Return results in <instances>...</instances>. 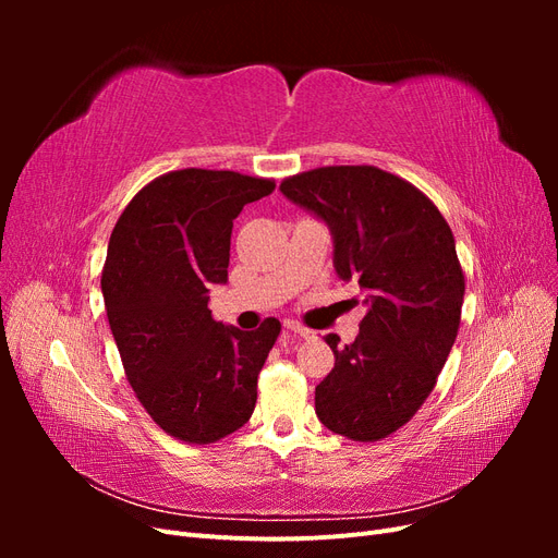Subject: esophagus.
Returning <instances> with one entry per match:
<instances>
[{"instance_id":"obj_1","label":"esophagus","mask_w":558,"mask_h":558,"mask_svg":"<svg viewBox=\"0 0 558 558\" xmlns=\"http://www.w3.org/2000/svg\"><path fill=\"white\" fill-rule=\"evenodd\" d=\"M286 332H295L298 337H302V340H310V337H314V330L300 326V324H293V320H289V324H283Z\"/></svg>"}]
</instances>
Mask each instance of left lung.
<instances>
[{
    "label": "left lung",
    "instance_id": "8db88e82",
    "mask_svg": "<svg viewBox=\"0 0 558 558\" xmlns=\"http://www.w3.org/2000/svg\"><path fill=\"white\" fill-rule=\"evenodd\" d=\"M281 193L335 238V269L369 293L356 340L337 347L316 386V416L353 442H379L421 410L461 326L465 277L445 216L428 195L375 165L286 177Z\"/></svg>",
    "mask_w": 558,
    "mask_h": 558
}]
</instances>
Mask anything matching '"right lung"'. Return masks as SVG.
I'll list each match as a JSON object with an SVG mask.
<instances>
[{
	"label": "right lung",
	"instance_id": "obj_1",
	"mask_svg": "<svg viewBox=\"0 0 558 558\" xmlns=\"http://www.w3.org/2000/svg\"><path fill=\"white\" fill-rule=\"evenodd\" d=\"M275 191V179L230 170L156 177L111 232L102 293L125 377L146 414L189 445L240 430L258 398V373L281 332L211 318L207 293L228 281L232 221Z\"/></svg>",
	"mask_w": 558,
	"mask_h": 558
}]
</instances>
